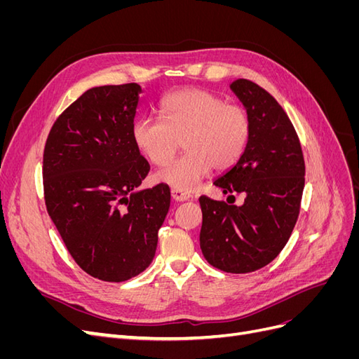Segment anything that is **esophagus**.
Returning <instances> with one entry per match:
<instances>
[{
  "instance_id": "1",
  "label": "esophagus",
  "mask_w": 359,
  "mask_h": 359,
  "mask_svg": "<svg viewBox=\"0 0 359 359\" xmlns=\"http://www.w3.org/2000/svg\"><path fill=\"white\" fill-rule=\"evenodd\" d=\"M170 193H172V199L177 201V202H184V201H190L191 199V194L190 193H186V191L178 190V189H172Z\"/></svg>"
}]
</instances>
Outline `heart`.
Wrapping results in <instances>:
<instances>
[{
    "mask_svg": "<svg viewBox=\"0 0 359 359\" xmlns=\"http://www.w3.org/2000/svg\"><path fill=\"white\" fill-rule=\"evenodd\" d=\"M163 119L139 116L132 136L153 165L163 166L175 155L182 138L188 151L157 172V180L187 191L214 168L229 170L244 156L252 136V119L245 107L201 88L169 93L160 103Z\"/></svg>",
    "mask_w": 359,
    "mask_h": 359,
    "instance_id": "b5f03b06",
    "label": "heart"
}]
</instances>
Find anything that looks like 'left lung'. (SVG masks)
<instances>
[{"mask_svg":"<svg viewBox=\"0 0 359 359\" xmlns=\"http://www.w3.org/2000/svg\"><path fill=\"white\" fill-rule=\"evenodd\" d=\"M231 90L252 119V136L241 160L214 186L224 194L241 193L244 203L201 196L199 240L208 264L245 274L273 262L289 241L299 214L306 163L295 127L273 95L248 79L233 81Z\"/></svg>","mask_w":359,"mask_h":359,"instance_id":"1","label":"left lung"}]
</instances>
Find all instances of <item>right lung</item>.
Returning a JSON list of instances; mask_svg holds the SVG:
<instances>
[{"instance_id": "right-lung-1", "label": "right lung", "mask_w": 359, "mask_h": 359, "mask_svg": "<svg viewBox=\"0 0 359 359\" xmlns=\"http://www.w3.org/2000/svg\"><path fill=\"white\" fill-rule=\"evenodd\" d=\"M137 83L85 91L53 123L43 153L48 214L86 274L119 283L153 262L170 206L166 184L137 190L149 165L132 127Z\"/></svg>"}]
</instances>
